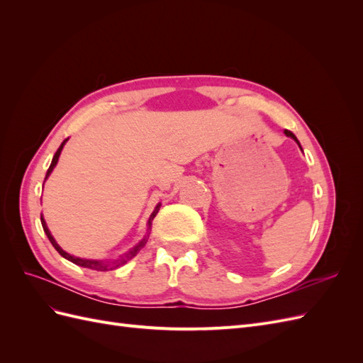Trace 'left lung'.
Segmentation results:
<instances>
[{
  "label": "left lung",
  "instance_id": "left-lung-1",
  "mask_svg": "<svg viewBox=\"0 0 363 363\" xmlns=\"http://www.w3.org/2000/svg\"><path fill=\"white\" fill-rule=\"evenodd\" d=\"M284 135H286L288 138H292V139H294V140L296 142V144H298V145H300V142H298V139H296V138H295V135L292 133V131H289V130H284ZM300 148H301V145H300Z\"/></svg>",
  "mask_w": 363,
  "mask_h": 363
}]
</instances>
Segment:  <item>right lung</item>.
Here are the masks:
<instances>
[{"mask_svg": "<svg viewBox=\"0 0 363 363\" xmlns=\"http://www.w3.org/2000/svg\"><path fill=\"white\" fill-rule=\"evenodd\" d=\"M67 140L68 139H65L63 142H62V145L59 147V150L56 151V155H54V157H52V162H51V164H50V168H48V171H47V175H45V180L50 177V174H51V171L54 169V167H56L57 164V160H59V156H60V152H62V150H63V145L67 144ZM159 207H160V204H157L156 206V208H155V212L151 213V216H150V219H148V230H150V227H151V221L152 219H155V216L157 215V212H159ZM40 223H42V227H43V232H45V235L48 236V239H50V242L52 244V247L56 248L57 251H59V255L62 256V257H65V259H68L69 262H72V263H75V265H79V267H83V268H89V269H95V271H108V269H115V268H118V267H121V265H124V263H127L130 259H133L138 252L144 248V245L147 244V238H144L140 240V242L136 245V247H133L131 248L128 252H125L124 256H121L119 259H113V260H107V262H104V260H89V259H82V257H74V256H71L69 252H67V251H63L60 247H59V244L56 242V239L52 238V235L50 233V230H48V227H47V223H45V219H43V216L40 215ZM150 235V233H148Z\"/></svg>", "mask_w": 363, "mask_h": 363, "instance_id": "add662e5", "label": "right lung"}]
</instances>
